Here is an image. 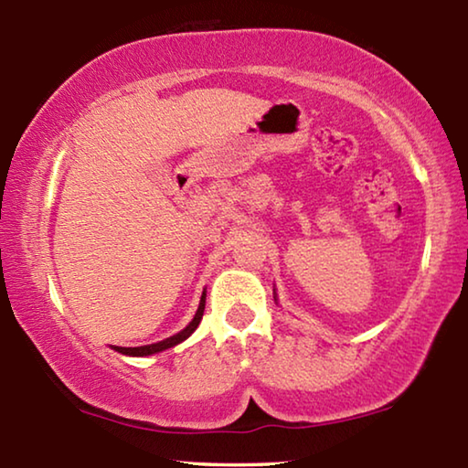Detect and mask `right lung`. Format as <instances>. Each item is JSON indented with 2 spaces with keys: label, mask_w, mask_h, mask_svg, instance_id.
<instances>
[{
  "label": "right lung",
  "mask_w": 468,
  "mask_h": 468,
  "mask_svg": "<svg viewBox=\"0 0 468 468\" xmlns=\"http://www.w3.org/2000/svg\"><path fill=\"white\" fill-rule=\"evenodd\" d=\"M204 305H206V295H202V299H200V307H197L194 320L189 322L184 330L177 332L176 336L165 338V340H161V343H154V345H144V346H115V351H120L123 355H132V357H144V355H153L158 351H165V348L179 345L181 340H186L197 328V324H200L202 315H204Z\"/></svg>",
  "instance_id": "right-lung-1"
}]
</instances>
